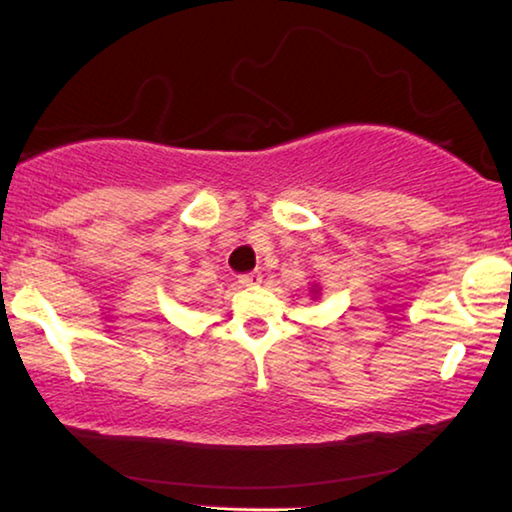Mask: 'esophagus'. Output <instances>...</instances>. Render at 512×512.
<instances>
[{
	"mask_svg": "<svg viewBox=\"0 0 512 512\" xmlns=\"http://www.w3.org/2000/svg\"><path fill=\"white\" fill-rule=\"evenodd\" d=\"M239 282L243 287H259L262 285V273L259 271H250V273H243L239 278Z\"/></svg>",
	"mask_w": 512,
	"mask_h": 512,
	"instance_id": "obj_1",
	"label": "esophagus"
}]
</instances>
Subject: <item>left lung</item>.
<instances>
[{"label": "left lung", "instance_id": "1", "mask_svg": "<svg viewBox=\"0 0 512 512\" xmlns=\"http://www.w3.org/2000/svg\"><path fill=\"white\" fill-rule=\"evenodd\" d=\"M308 285H310V287H308V289H310V296H312V299L317 301V299H319V294H322V287H319L317 282H308Z\"/></svg>", "mask_w": 512, "mask_h": 512}]
</instances>
